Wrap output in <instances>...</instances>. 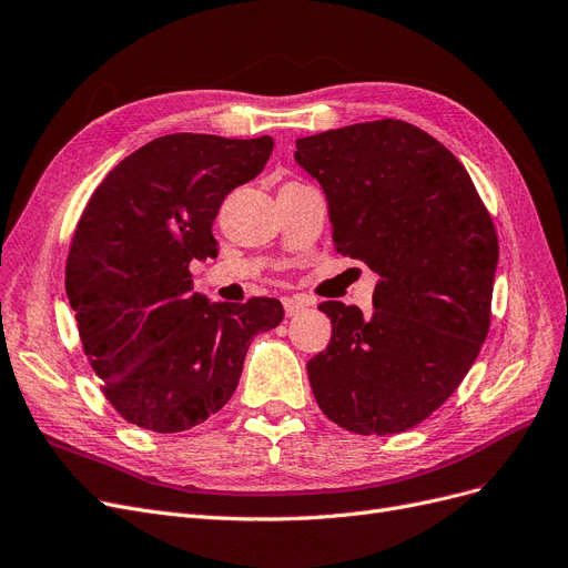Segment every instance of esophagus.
Returning <instances> with one entry per match:
<instances>
[{
    "instance_id": "esophagus-1",
    "label": "esophagus",
    "mask_w": 568,
    "mask_h": 568,
    "mask_svg": "<svg viewBox=\"0 0 568 568\" xmlns=\"http://www.w3.org/2000/svg\"><path fill=\"white\" fill-rule=\"evenodd\" d=\"M283 306H285V316H297L300 311H304L308 306V302L302 297H285Z\"/></svg>"
}]
</instances>
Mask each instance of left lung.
I'll return each instance as SVG.
<instances>
[{"label":"left lung","instance_id":"1","mask_svg":"<svg viewBox=\"0 0 568 568\" xmlns=\"http://www.w3.org/2000/svg\"><path fill=\"white\" fill-rule=\"evenodd\" d=\"M323 186L337 252L379 283L374 313L323 302L325 351L306 363L323 414L358 435L418 426L464 382L491 323L498 239L460 161L400 119L297 140Z\"/></svg>","mask_w":568,"mask_h":568}]
</instances>
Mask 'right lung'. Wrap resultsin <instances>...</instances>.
<instances>
[{"instance_id":"right-lung-1","label":"right lung","mask_w":568,"mask_h":568,"mask_svg":"<svg viewBox=\"0 0 568 568\" xmlns=\"http://www.w3.org/2000/svg\"><path fill=\"white\" fill-rule=\"evenodd\" d=\"M273 138L173 133L146 142L100 182L74 229L65 290L110 405L144 430L182 433L234 395L247 346L283 304H210L189 264L217 255L213 222L257 178Z\"/></svg>"}]
</instances>
